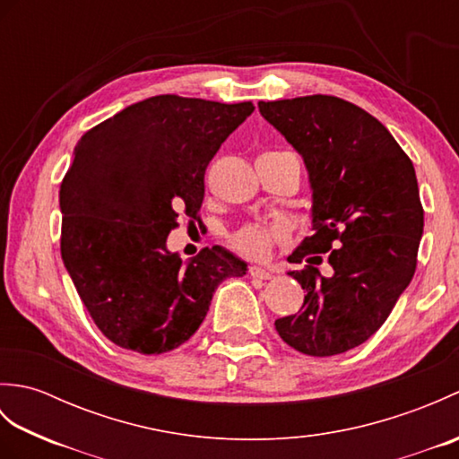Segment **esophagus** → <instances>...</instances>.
<instances>
[{"instance_id":"esophagus-1","label":"esophagus","mask_w":459,"mask_h":459,"mask_svg":"<svg viewBox=\"0 0 459 459\" xmlns=\"http://www.w3.org/2000/svg\"><path fill=\"white\" fill-rule=\"evenodd\" d=\"M250 276L252 278H260V280H270L274 274H272L270 270L262 268V266H250Z\"/></svg>"}]
</instances>
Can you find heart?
Returning a JSON list of instances; mask_svg holds the SVG:
<instances>
[{"mask_svg":"<svg viewBox=\"0 0 459 459\" xmlns=\"http://www.w3.org/2000/svg\"><path fill=\"white\" fill-rule=\"evenodd\" d=\"M280 238V230L274 227H264V224H247L242 227L235 237H232V245H235L240 252H245L247 256L260 258L266 256L272 242Z\"/></svg>","mask_w":459,"mask_h":459,"instance_id":"obj_1","label":"heart"}]
</instances>
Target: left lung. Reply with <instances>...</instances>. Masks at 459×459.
<instances>
[{"label": "left lung", "mask_w": 459, "mask_h": 459, "mask_svg": "<svg viewBox=\"0 0 459 459\" xmlns=\"http://www.w3.org/2000/svg\"><path fill=\"white\" fill-rule=\"evenodd\" d=\"M258 108L301 155L311 189L314 235L288 258L307 262L288 272L306 290L304 306L276 319V331L304 355L345 353L385 324L414 276L424 232L414 165L375 116L337 96Z\"/></svg>", "instance_id": "left-lung-1"}]
</instances>
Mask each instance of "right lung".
Returning a JSON list of instances; mask_svg holds the SVG:
<instances>
[{
	"label": "right lung",
	"mask_w": 459,
	"mask_h": 459,
	"mask_svg": "<svg viewBox=\"0 0 459 459\" xmlns=\"http://www.w3.org/2000/svg\"><path fill=\"white\" fill-rule=\"evenodd\" d=\"M252 112V102L152 96L74 145L58 193L61 256L112 343L168 353L199 329L221 281L247 274V262L222 247L183 262L168 250V235L178 209L197 214L204 169Z\"/></svg>",
	"instance_id": "add662e5"
}]
</instances>
